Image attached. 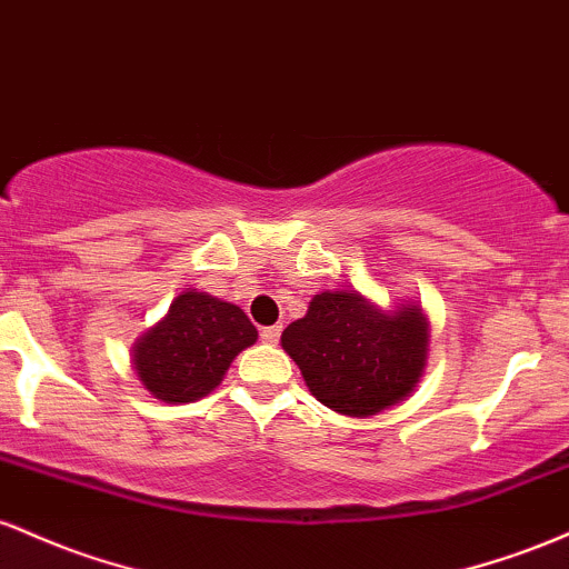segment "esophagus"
Here are the masks:
<instances>
[{
  "mask_svg": "<svg viewBox=\"0 0 569 569\" xmlns=\"http://www.w3.org/2000/svg\"><path fill=\"white\" fill-rule=\"evenodd\" d=\"M279 336H282V325H271V328L260 330V338H263V343H277Z\"/></svg>",
  "mask_w": 569,
  "mask_h": 569,
  "instance_id": "esophagus-1",
  "label": "esophagus"
}]
</instances>
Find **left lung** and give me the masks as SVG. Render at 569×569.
Segmentation results:
<instances>
[{"mask_svg": "<svg viewBox=\"0 0 569 569\" xmlns=\"http://www.w3.org/2000/svg\"><path fill=\"white\" fill-rule=\"evenodd\" d=\"M282 347L319 403L349 417H373L417 387L427 360V322L417 306L381 315L357 292H319L306 317L287 325Z\"/></svg>", "mask_w": 569, "mask_h": 569, "instance_id": "8db88e82", "label": "left lung"}]
</instances>
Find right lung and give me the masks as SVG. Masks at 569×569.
<instances>
[{"instance_id": "right-lung-1", "label": "right lung", "mask_w": 569, "mask_h": 569, "mask_svg": "<svg viewBox=\"0 0 569 569\" xmlns=\"http://www.w3.org/2000/svg\"><path fill=\"white\" fill-rule=\"evenodd\" d=\"M254 338L258 330L239 306L188 290L139 338L133 366L156 398L190 403L220 385L233 357L252 347Z\"/></svg>"}]
</instances>
